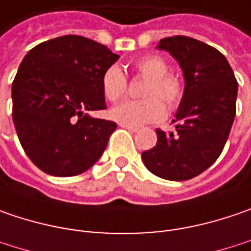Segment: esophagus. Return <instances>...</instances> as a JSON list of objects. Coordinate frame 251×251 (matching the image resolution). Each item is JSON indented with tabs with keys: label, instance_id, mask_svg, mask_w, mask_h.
I'll list each match as a JSON object with an SVG mask.
<instances>
[{
	"label": "esophagus",
	"instance_id": "obj_1",
	"mask_svg": "<svg viewBox=\"0 0 251 251\" xmlns=\"http://www.w3.org/2000/svg\"><path fill=\"white\" fill-rule=\"evenodd\" d=\"M121 127H124V129H127V130H130V132H138L139 130V127H136V126H130V125H125V124H121Z\"/></svg>",
	"mask_w": 251,
	"mask_h": 251
}]
</instances>
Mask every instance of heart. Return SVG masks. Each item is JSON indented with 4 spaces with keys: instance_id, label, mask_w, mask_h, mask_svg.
<instances>
[{
    "instance_id": "b5f03b06",
    "label": "heart",
    "mask_w": 251,
    "mask_h": 251,
    "mask_svg": "<svg viewBox=\"0 0 251 251\" xmlns=\"http://www.w3.org/2000/svg\"><path fill=\"white\" fill-rule=\"evenodd\" d=\"M133 69L140 76L148 79L142 94L145 99L125 100L113 106L109 112L112 119L130 126L145 125L157 122L165 116L162 101L170 109L180 103L184 92L183 82L179 76L169 74V67L163 58L157 55H145L133 64ZM102 89L106 99L111 102L119 100L125 95L127 81L121 68L112 65L103 72Z\"/></svg>"
}]
</instances>
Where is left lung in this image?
Instances as JSON below:
<instances>
[{"label": "left lung", "mask_w": 251, "mask_h": 251, "mask_svg": "<svg viewBox=\"0 0 251 251\" xmlns=\"http://www.w3.org/2000/svg\"><path fill=\"white\" fill-rule=\"evenodd\" d=\"M183 71L184 92L172 124L176 132L157 129V143L142 153L143 163L166 180H189L220 156L236 115L237 81L227 59L195 38L160 39Z\"/></svg>", "instance_id": "1"}]
</instances>
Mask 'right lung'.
Segmentation results:
<instances>
[{"mask_svg":"<svg viewBox=\"0 0 251 251\" xmlns=\"http://www.w3.org/2000/svg\"><path fill=\"white\" fill-rule=\"evenodd\" d=\"M119 55L89 38L64 35L25 55L12 82V121L26 156L48 175L88 170L116 129L85 112L106 108L102 75Z\"/></svg>","mask_w":251,"mask_h":251,"instance_id":"add662e5","label":"right lung"}]
</instances>
